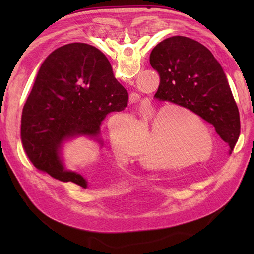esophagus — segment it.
<instances>
[{"label": "esophagus", "mask_w": 254, "mask_h": 254, "mask_svg": "<svg viewBox=\"0 0 254 254\" xmlns=\"http://www.w3.org/2000/svg\"><path fill=\"white\" fill-rule=\"evenodd\" d=\"M130 101H132V102H135V101H137V97L134 95V94H132V95H130Z\"/></svg>", "instance_id": "34e87169"}]
</instances>
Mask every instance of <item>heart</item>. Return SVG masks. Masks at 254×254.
<instances>
[{
    "label": "heart",
    "mask_w": 254,
    "mask_h": 254,
    "mask_svg": "<svg viewBox=\"0 0 254 254\" xmlns=\"http://www.w3.org/2000/svg\"><path fill=\"white\" fill-rule=\"evenodd\" d=\"M148 126L151 130L139 152L141 130L146 132ZM109 141L118 158L126 160L138 156V161L146 168H187L206 163L215 152V138L207 123L177 105L148 104L139 111L137 121L124 115L111 123ZM154 159L169 160L155 162Z\"/></svg>",
    "instance_id": "heart-1"
}]
</instances>
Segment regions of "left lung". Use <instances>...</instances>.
<instances>
[{
  "mask_svg": "<svg viewBox=\"0 0 254 254\" xmlns=\"http://www.w3.org/2000/svg\"><path fill=\"white\" fill-rule=\"evenodd\" d=\"M149 62L160 76L156 98L185 107L212 124L231 154L240 133L239 110L212 52L191 38L174 36L154 48Z\"/></svg>",
  "mask_w": 254,
  "mask_h": 254,
  "instance_id": "left-lung-1",
  "label": "left lung"
}]
</instances>
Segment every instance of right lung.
<instances>
[{
	"mask_svg": "<svg viewBox=\"0 0 254 254\" xmlns=\"http://www.w3.org/2000/svg\"><path fill=\"white\" fill-rule=\"evenodd\" d=\"M127 100L100 50L80 42L59 48L42 63L24 106L20 136L27 156L37 169L86 189L88 181L66 169L63 148L78 137L102 147V121Z\"/></svg>",
	"mask_w": 254,
	"mask_h": 254,
	"instance_id": "add662e5",
	"label": "right lung"
}]
</instances>
